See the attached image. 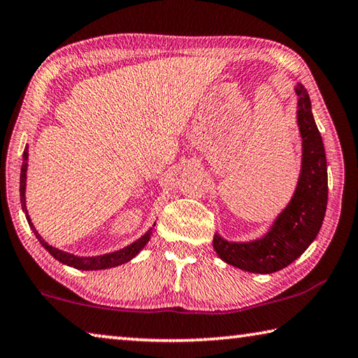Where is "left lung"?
Returning a JSON list of instances; mask_svg holds the SVG:
<instances>
[{
    "instance_id": "obj_1",
    "label": "left lung",
    "mask_w": 358,
    "mask_h": 358,
    "mask_svg": "<svg viewBox=\"0 0 358 358\" xmlns=\"http://www.w3.org/2000/svg\"><path fill=\"white\" fill-rule=\"evenodd\" d=\"M299 126L303 138L300 181L292 201L264 238L229 243L215 235L213 248L224 262L252 273H273L292 264L313 243L322 226L329 183L322 137L311 113L310 94L299 83Z\"/></svg>"
}]
</instances>
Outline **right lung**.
<instances>
[{"label": "right lung", "mask_w": 358, "mask_h": 358, "mask_svg": "<svg viewBox=\"0 0 358 358\" xmlns=\"http://www.w3.org/2000/svg\"><path fill=\"white\" fill-rule=\"evenodd\" d=\"M27 159H28V151L25 148L23 151V164H22V173H20V202H22V208L23 211L27 213V220L28 224L31 226L33 232L38 240L41 241V245L45 248V250L52 254L53 257L59 262H63L69 266H74V268L78 270H102V268H110V266H117L121 265L124 262H128L132 257L136 256V254L142 250V248L148 243L150 240V235H151V230H148V234H145L142 238H138L136 243H132L129 246L123 248V250H120L117 252H112V254H106V256H98V257H77V256H72V254L68 252H63L57 250V248H53L50 245H47L44 238L41 237V235L36 232L34 226L31 224V220H29L28 216V211H27V205H25V181H27Z\"/></svg>", "instance_id": "1"}]
</instances>
